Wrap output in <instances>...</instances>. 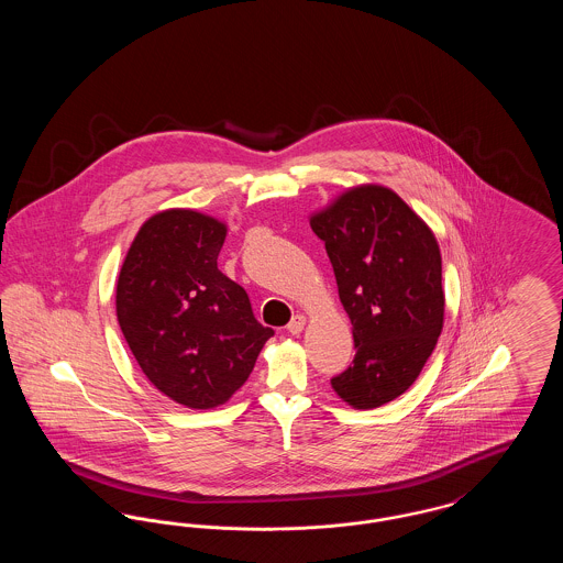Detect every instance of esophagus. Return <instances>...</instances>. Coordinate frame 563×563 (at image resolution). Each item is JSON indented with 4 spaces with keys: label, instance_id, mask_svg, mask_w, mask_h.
Masks as SVG:
<instances>
[{
    "label": "esophagus",
    "instance_id": "esophagus-1",
    "mask_svg": "<svg viewBox=\"0 0 563 563\" xmlns=\"http://www.w3.org/2000/svg\"><path fill=\"white\" fill-rule=\"evenodd\" d=\"M303 324H306V319H303L301 314H295L294 319H291V322L287 324V331H289L291 335H299V333L303 331Z\"/></svg>",
    "mask_w": 563,
    "mask_h": 563
}]
</instances>
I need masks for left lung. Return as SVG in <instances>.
I'll return each mask as SVG.
<instances>
[{
	"mask_svg": "<svg viewBox=\"0 0 563 563\" xmlns=\"http://www.w3.org/2000/svg\"><path fill=\"white\" fill-rule=\"evenodd\" d=\"M335 272L356 354L333 390L356 409L402 395L443 329L441 253L429 225L388 188L361 186L310 219Z\"/></svg>",
	"mask_w": 563,
	"mask_h": 563,
	"instance_id": "obj_1",
	"label": "left lung"
}]
</instances>
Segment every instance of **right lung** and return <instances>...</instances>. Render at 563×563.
<instances>
[{
	"mask_svg": "<svg viewBox=\"0 0 563 563\" xmlns=\"http://www.w3.org/2000/svg\"><path fill=\"white\" fill-rule=\"evenodd\" d=\"M225 225L170 209L147 219L120 269L115 312L147 379L191 409L228 401L274 335L217 268Z\"/></svg>",
	"mask_w": 563,
	"mask_h": 563,
	"instance_id": "right-lung-1",
	"label": "right lung"
}]
</instances>
